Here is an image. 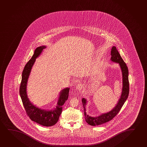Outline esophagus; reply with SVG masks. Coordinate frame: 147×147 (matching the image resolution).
Returning a JSON list of instances; mask_svg holds the SVG:
<instances>
[{"instance_id": "esophagus-1", "label": "esophagus", "mask_w": 147, "mask_h": 147, "mask_svg": "<svg viewBox=\"0 0 147 147\" xmlns=\"http://www.w3.org/2000/svg\"><path fill=\"white\" fill-rule=\"evenodd\" d=\"M83 85L82 84H80V83H79V84H78L76 86V89L78 90V91H80L82 90V89L83 88Z\"/></svg>"}]
</instances>
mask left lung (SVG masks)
<instances>
[{
    "label": "left lung",
    "mask_w": 147,
    "mask_h": 147,
    "mask_svg": "<svg viewBox=\"0 0 147 147\" xmlns=\"http://www.w3.org/2000/svg\"><path fill=\"white\" fill-rule=\"evenodd\" d=\"M111 60L113 62L117 63L119 64L120 68L121 69L122 74V82L123 87L121 97L119 99L118 102L114 108L112 110L109 112L108 113L102 114L98 117H91L86 114L85 112V106L86 104V100L85 98H83L82 99V102L83 103V108L84 110V115H85V120L87 123L92 126L99 125L102 124L106 123L115 117L120 110H121L124 102L127 100L129 94V80H128V70L126 64L124 62L120 53L117 51L116 47H112L111 49Z\"/></svg>",
    "instance_id": "1"
}]
</instances>
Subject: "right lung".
I'll use <instances>...</instances> for the list:
<instances>
[{
	"label": "right lung",
	"mask_w": 147,
	"mask_h": 147,
	"mask_svg": "<svg viewBox=\"0 0 147 147\" xmlns=\"http://www.w3.org/2000/svg\"><path fill=\"white\" fill-rule=\"evenodd\" d=\"M46 48L45 46H41L36 48L34 55L26 64L22 73L21 82L20 87V94L26 112L30 119L41 125L51 126L55 124L59 120L60 115L62 112V106L68 99L69 88L62 90L57 102V108L53 110L45 111L38 108L30 102L27 95V84L32 66L37 57L40 55L43 49Z\"/></svg>",
	"instance_id": "1"
}]
</instances>
